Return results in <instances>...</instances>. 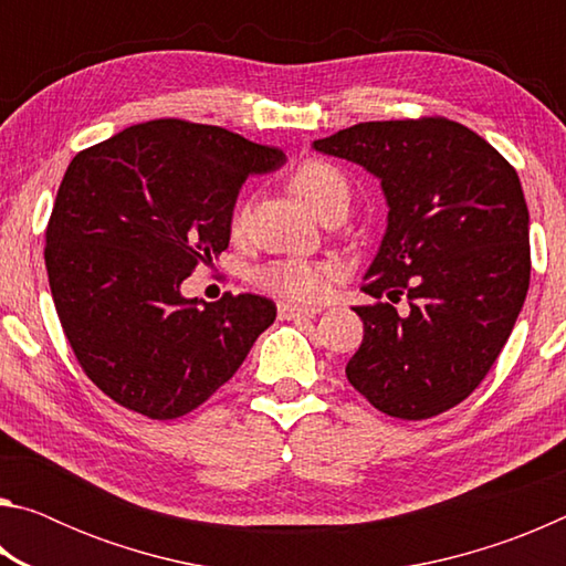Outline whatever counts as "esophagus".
<instances>
[{
  "label": "esophagus",
  "mask_w": 566,
  "mask_h": 566,
  "mask_svg": "<svg viewBox=\"0 0 566 566\" xmlns=\"http://www.w3.org/2000/svg\"><path fill=\"white\" fill-rule=\"evenodd\" d=\"M276 312H280V319H302V317H317L319 314L317 306H296L286 302L276 304Z\"/></svg>",
  "instance_id": "esophagus-1"
}]
</instances>
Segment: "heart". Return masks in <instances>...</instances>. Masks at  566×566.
I'll list each match as a JSON object with an SVG mask.
<instances>
[{"label": "heart", "instance_id": "b5f03b06", "mask_svg": "<svg viewBox=\"0 0 566 566\" xmlns=\"http://www.w3.org/2000/svg\"><path fill=\"white\" fill-rule=\"evenodd\" d=\"M290 185L294 195L300 197L312 212H317L332 191L347 189V181H344L342 171L319 159L302 161V165L294 169ZM242 219L244 209H239L232 227L239 229ZM334 274H337V266L332 262H312L300 260V256H284V260H272L256 266L252 280L256 286H262L264 292L282 296L286 302L312 304L327 294Z\"/></svg>", "mask_w": 566, "mask_h": 566}]
</instances>
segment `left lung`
I'll return each mask as SVG.
<instances>
[{"instance_id": "1", "label": "left lung", "mask_w": 566, "mask_h": 566, "mask_svg": "<svg viewBox=\"0 0 566 566\" xmlns=\"http://www.w3.org/2000/svg\"><path fill=\"white\" fill-rule=\"evenodd\" d=\"M381 179L389 224L354 306L364 339L347 379L371 407L419 421L490 375L530 290V209L490 142L447 117L361 122L314 142ZM405 298L410 312L396 304Z\"/></svg>"}]
</instances>
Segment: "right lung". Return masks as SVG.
Wrapping results in <instances>:
<instances>
[{
    "label": "right lung",
    "instance_id": "obj_1",
    "mask_svg": "<svg viewBox=\"0 0 566 566\" xmlns=\"http://www.w3.org/2000/svg\"><path fill=\"white\" fill-rule=\"evenodd\" d=\"M282 165V149L187 119L134 124L70 161L44 264L76 361L119 407L189 415L274 322L266 296L199 304L181 282L227 249L242 181Z\"/></svg>",
    "mask_w": 566,
    "mask_h": 566
}]
</instances>
